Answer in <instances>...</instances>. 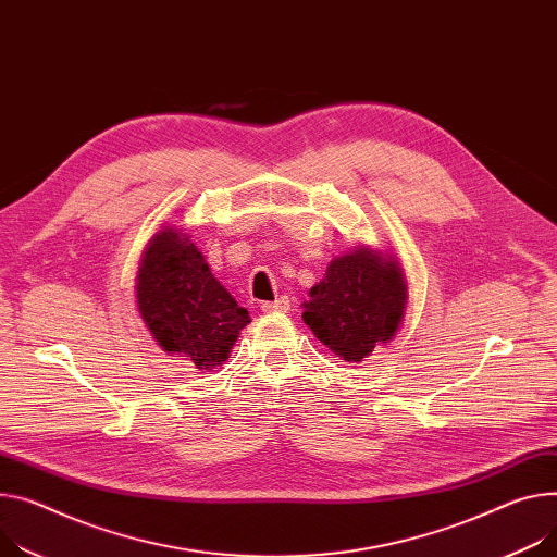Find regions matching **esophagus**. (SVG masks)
<instances>
[{
	"instance_id": "1",
	"label": "esophagus",
	"mask_w": 557,
	"mask_h": 557,
	"mask_svg": "<svg viewBox=\"0 0 557 557\" xmlns=\"http://www.w3.org/2000/svg\"><path fill=\"white\" fill-rule=\"evenodd\" d=\"M261 310H263V312H268V314L287 312V310H289V301H287V296H281V298H276V301H265V304L261 306Z\"/></svg>"
}]
</instances>
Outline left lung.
Wrapping results in <instances>:
<instances>
[{"label":"left lung","mask_w":557,"mask_h":557,"mask_svg":"<svg viewBox=\"0 0 557 557\" xmlns=\"http://www.w3.org/2000/svg\"><path fill=\"white\" fill-rule=\"evenodd\" d=\"M406 304L408 285L399 261L359 245L330 261L304 304V321L334 355L357 363L374 346L395 338Z\"/></svg>","instance_id":"left-lung-1"}]
</instances>
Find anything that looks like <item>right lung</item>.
<instances>
[{
    "instance_id": "add662e5",
    "label": "right lung",
    "mask_w": 557,
    "mask_h": 557,
    "mask_svg": "<svg viewBox=\"0 0 557 557\" xmlns=\"http://www.w3.org/2000/svg\"><path fill=\"white\" fill-rule=\"evenodd\" d=\"M138 310L158 346L211 370L227 361L249 312L216 281L183 230L151 236L138 268Z\"/></svg>"
}]
</instances>
